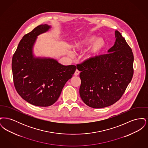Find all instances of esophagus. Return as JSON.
Wrapping results in <instances>:
<instances>
[{
    "instance_id": "34e87169",
    "label": "esophagus",
    "mask_w": 148,
    "mask_h": 148,
    "mask_svg": "<svg viewBox=\"0 0 148 148\" xmlns=\"http://www.w3.org/2000/svg\"><path fill=\"white\" fill-rule=\"evenodd\" d=\"M79 73H80V71H78L77 69V70L75 71V73H74V75H75V76H77V75H78L79 74Z\"/></svg>"
}]
</instances>
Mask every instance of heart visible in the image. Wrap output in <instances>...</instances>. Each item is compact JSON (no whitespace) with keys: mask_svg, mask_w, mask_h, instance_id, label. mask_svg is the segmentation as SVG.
<instances>
[{"mask_svg":"<svg viewBox=\"0 0 148 148\" xmlns=\"http://www.w3.org/2000/svg\"><path fill=\"white\" fill-rule=\"evenodd\" d=\"M95 35H89L77 40L73 44V49L77 53H81L88 49L93 44L88 53L84 56L85 59L88 61L94 60L101 53L106 47L105 40ZM72 56V54H70Z\"/></svg>","mask_w":148,"mask_h":148,"instance_id":"1","label":"heart"}]
</instances>
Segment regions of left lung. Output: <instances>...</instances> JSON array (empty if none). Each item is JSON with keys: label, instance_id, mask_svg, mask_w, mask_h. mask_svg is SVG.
<instances>
[{"label": "left lung", "instance_id": "obj_1", "mask_svg": "<svg viewBox=\"0 0 148 148\" xmlns=\"http://www.w3.org/2000/svg\"><path fill=\"white\" fill-rule=\"evenodd\" d=\"M106 54L77 64L80 71L79 94L85 104L93 108L112 106L119 100L133 75L134 56L119 32Z\"/></svg>", "mask_w": 148, "mask_h": 148}]
</instances>
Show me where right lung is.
<instances>
[{
	"label": "right lung",
	"instance_id": "right-lung-1",
	"mask_svg": "<svg viewBox=\"0 0 148 148\" xmlns=\"http://www.w3.org/2000/svg\"><path fill=\"white\" fill-rule=\"evenodd\" d=\"M50 28V25L42 24L24 35L12 59L16 92L26 101L37 106H49L56 103L77 69L75 65H63L53 58L34 56L33 48L38 36Z\"/></svg>",
	"mask_w": 148,
	"mask_h": 148
}]
</instances>
